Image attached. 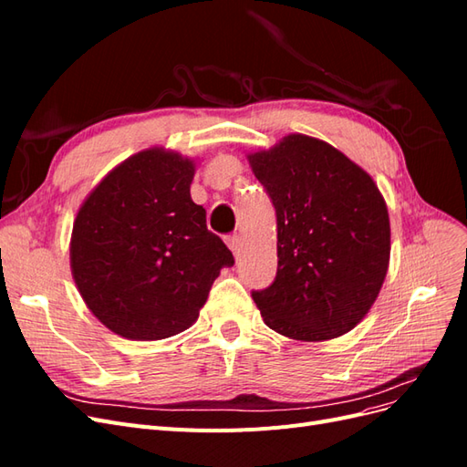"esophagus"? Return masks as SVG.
<instances>
[{"mask_svg": "<svg viewBox=\"0 0 467 467\" xmlns=\"http://www.w3.org/2000/svg\"><path fill=\"white\" fill-rule=\"evenodd\" d=\"M228 247L232 249V253L235 257H239V253H242V249H244V239H242V235H230L228 237Z\"/></svg>", "mask_w": 467, "mask_h": 467, "instance_id": "obj_1", "label": "esophagus"}]
</instances>
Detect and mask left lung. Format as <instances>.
Segmentation results:
<instances>
[{
    "mask_svg": "<svg viewBox=\"0 0 467 467\" xmlns=\"http://www.w3.org/2000/svg\"><path fill=\"white\" fill-rule=\"evenodd\" d=\"M247 160L276 210V278L251 294L263 321L294 341L355 329L389 266V216L374 179L306 134H288Z\"/></svg>",
    "mask_w": 467,
    "mask_h": 467,
    "instance_id": "1",
    "label": "left lung"
}]
</instances>
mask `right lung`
<instances>
[{
  "label": "right lung",
  "instance_id": "1",
  "mask_svg": "<svg viewBox=\"0 0 467 467\" xmlns=\"http://www.w3.org/2000/svg\"><path fill=\"white\" fill-rule=\"evenodd\" d=\"M196 163L148 148L119 163L74 220L69 266L91 314L130 341H160L199 319L232 251L191 199Z\"/></svg>",
  "mask_w": 467,
  "mask_h": 467
}]
</instances>
